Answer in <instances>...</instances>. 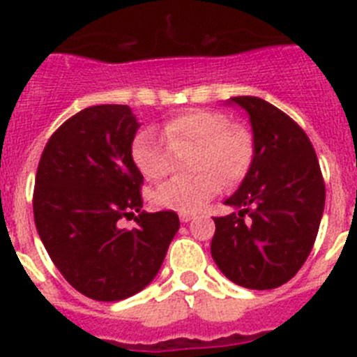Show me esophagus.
<instances>
[{"mask_svg":"<svg viewBox=\"0 0 357 357\" xmlns=\"http://www.w3.org/2000/svg\"><path fill=\"white\" fill-rule=\"evenodd\" d=\"M191 220H193V216H191V214H181L182 223H188V222H191Z\"/></svg>","mask_w":357,"mask_h":357,"instance_id":"34e87169","label":"esophagus"}]
</instances>
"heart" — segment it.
Masks as SVG:
<instances>
[{
    "mask_svg": "<svg viewBox=\"0 0 357 357\" xmlns=\"http://www.w3.org/2000/svg\"><path fill=\"white\" fill-rule=\"evenodd\" d=\"M162 137L172 150L197 146L195 176H176L153 193L160 209L195 214L206 207L225 184L245 178L254 160V137L245 127L229 125V118L214 110L195 109L164 121ZM167 146V147H168ZM153 132L143 130L132 141V159L144 178L160 181L168 175L172 153Z\"/></svg>",
    "mask_w": 357,
    "mask_h": 357,
    "instance_id": "b5f03b06",
    "label": "heart"
}]
</instances>
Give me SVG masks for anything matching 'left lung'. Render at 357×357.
I'll return each instance as SVG.
<instances>
[{
    "label": "left lung",
    "instance_id": "left-lung-1",
    "mask_svg": "<svg viewBox=\"0 0 357 357\" xmlns=\"http://www.w3.org/2000/svg\"><path fill=\"white\" fill-rule=\"evenodd\" d=\"M254 137V160L236 193L238 209L214 218L211 255L223 275L248 289H273L302 268L317 239L326 185L314 148L289 116L257 96H236Z\"/></svg>",
    "mask_w": 357,
    "mask_h": 357
}]
</instances>
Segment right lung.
Here are the masks:
<instances>
[{
    "mask_svg": "<svg viewBox=\"0 0 357 357\" xmlns=\"http://www.w3.org/2000/svg\"><path fill=\"white\" fill-rule=\"evenodd\" d=\"M141 127L128 105H94L48 141L33 191V218L53 264L73 288L100 302L139 293L159 273L181 227L173 211L123 216L143 207V173L132 159Z\"/></svg>",
    "mask_w": 357,
    "mask_h": 357,
    "instance_id": "add662e5",
    "label": "right lung"
}]
</instances>
